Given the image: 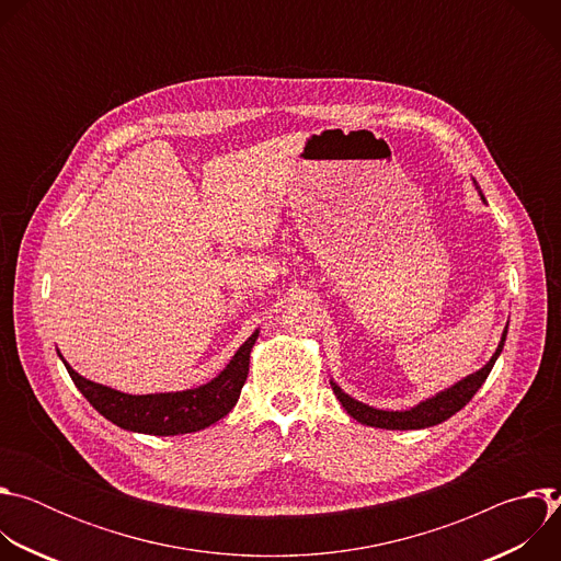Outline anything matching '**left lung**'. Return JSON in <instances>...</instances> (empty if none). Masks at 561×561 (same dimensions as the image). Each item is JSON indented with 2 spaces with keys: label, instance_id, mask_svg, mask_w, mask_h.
Here are the masks:
<instances>
[{
  "label": "left lung",
  "instance_id": "left-lung-1",
  "mask_svg": "<svg viewBox=\"0 0 561 561\" xmlns=\"http://www.w3.org/2000/svg\"><path fill=\"white\" fill-rule=\"evenodd\" d=\"M472 184L477 186V182L472 180ZM479 191V188H477ZM479 195H482V191H479ZM482 202L484 195H482ZM506 333H508V327L504 329L502 333V340L493 353V357L470 375H466L463 379H459L457 383L435 392L433 397L424 399V402L415 404L413 409H407V411H381V409H375V407H368L364 402H357L355 397H351L348 392L342 390V386L331 379V388L335 392V397L342 402L344 411L357 420L359 424H366V426H373V428H386V431H420V428H431V426H437L442 422H446L448 417H453L455 413H459L470 399L472 394L482 388V383L486 381L489 373L493 370L497 357L502 355L504 351V342H506Z\"/></svg>",
  "mask_w": 561,
  "mask_h": 561
}]
</instances>
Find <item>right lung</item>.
<instances>
[{
	"label": "right lung",
	"instance_id": "right-lung-1",
	"mask_svg": "<svg viewBox=\"0 0 561 561\" xmlns=\"http://www.w3.org/2000/svg\"><path fill=\"white\" fill-rule=\"evenodd\" d=\"M260 337V331H255L237 353L230 357L226 368L215 375L210 381L175 390V392H150V394H128L122 390H115L111 386L91 381L79 375L57 351L59 359L64 362L70 379L79 388L91 407L104 415L115 426L130 431V433H144V435H184V433H197L202 428H208L210 424L226 417L232 407L237 404L239 392L249 377V364H251V351Z\"/></svg>",
	"mask_w": 561,
	"mask_h": 561
}]
</instances>
